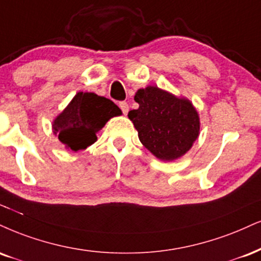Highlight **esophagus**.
Wrapping results in <instances>:
<instances>
[{
  "label": "esophagus",
  "mask_w": 261,
  "mask_h": 261,
  "mask_svg": "<svg viewBox=\"0 0 261 261\" xmlns=\"http://www.w3.org/2000/svg\"><path fill=\"white\" fill-rule=\"evenodd\" d=\"M119 107H120L121 112L124 113L125 115H126L128 113V105H127V103L126 102H120V103H119Z\"/></svg>",
  "instance_id": "esophagus-1"
}]
</instances>
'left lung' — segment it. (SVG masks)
Here are the masks:
<instances>
[{
  "instance_id": "left-lung-1",
  "label": "left lung",
  "mask_w": 261,
  "mask_h": 261,
  "mask_svg": "<svg viewBox=\"0 0 261 261\" xmlns=\"http://www.w3.org/2000/svg\"><path fill=\"white\" fill-rule=\"evenodd\" d=\"M139 108L127 117L141 143L161 161L171 162L191 149L199 135V115L192 103L156 86L140 89L135 95Z\"/></svg>"
}]
</instances>
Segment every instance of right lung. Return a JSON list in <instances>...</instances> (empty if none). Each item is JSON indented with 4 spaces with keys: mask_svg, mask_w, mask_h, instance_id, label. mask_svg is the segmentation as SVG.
Masks as SVG:
<instances>
[{
    "mask_svg": "<svg viewBox=\"0 0 261 261\" xmlns=\"http://www.w3.org/2000/svg\"><path fill=\"white\" fill-rule=\"evenodd\" d=\"M120 108L106 97L93 92H77L67 108L53 121V133L65 148L79 152L97 141V133Z\"/></svg>",
    "mask_w": 261,
    "mask_h": 261,
    "instance_id": "obj_1",
    "label": "right lung"
}]
</instances>
